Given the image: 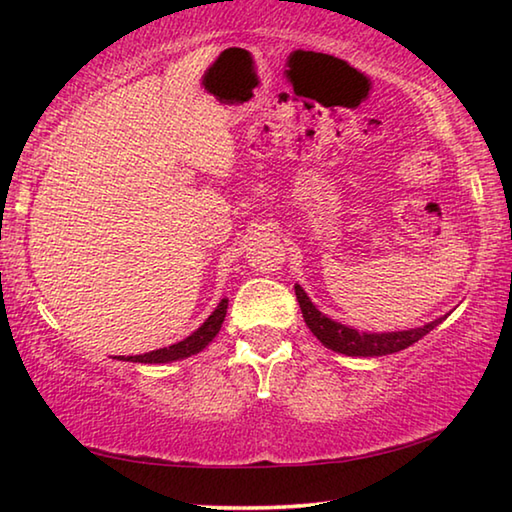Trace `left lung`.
I'll use <instances>...</instances> for the list:
<instances>
[{
    "label": "left lung",
    "mask_w": 512,
    "mask_h": 512,
    "mask_svg": "<svg viewBox=\"0 0 512 512\" xmlns=\"http://www.w3.org/2000/svg\"><path fill=\"white\" fill-rule=\"evenodd\" d=\"M296 298L300 302L302 318H305L311 334L325 345V348L348 354V357H386V354L400 352L409 345L418 343L422 336H427L433 327H438L449 316H440L431 323L413 329H400V332H359L350 325H343L339 320L329 318L323 311L316 309L314 302L305 293V289L296 284Z\"/></svg>",
    "instance_id": "8db88e82"
}]
</instances>
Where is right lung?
I'll return each instance as SVG.
<instances>
[{"label":"right lung","mask_w":512,"mask_h":512,"mask_svg":"<svg viewBox=\"0 0 512 512\" xmlns=\"http://www.w3.org/2000/svg\"><path fill=\"white\" fill-rule=\"evenodd\" d=\"M225 311H228V298H223L216 309L207 316L205 323L187 336V339L178 341L169 345V348H160L146 354H135V357H126L121 361H133V363H169V361H180L192 357V354H198L201 350H205L207 345L214 341V336L219 334V329L225 320Z\"/></svg>","instance_id":"add662e5"}]
</instances>
